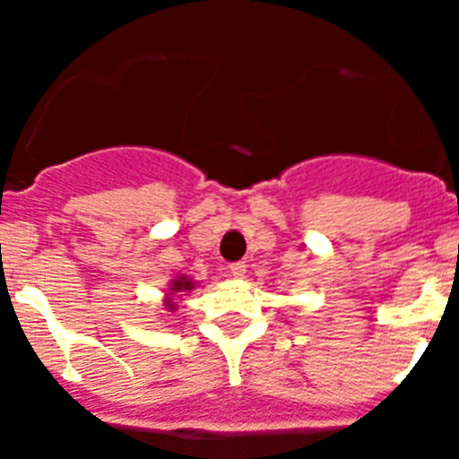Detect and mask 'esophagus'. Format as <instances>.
<instances>
[{
  "instance_id": "esophagus-1",
  "label": "esophagus",
  "mask_w": 459,
  "mask_h": 459,
  "mask_svg": "<svg viewBox=\"0 0 459 459\" xmlns=\"http://www.w3.org/2000/svg\"><path fill=\"white\" fill-rule=\"evenodd\" d=\"M230 273H232L234 278H241V275L246 273V264H243V262H232V264H230Z\"/></svg>"
}]
</instances>
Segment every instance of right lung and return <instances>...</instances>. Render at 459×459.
<instances>
[{"label": "right lung", "instance_id": "right-lung-1", "mask_svg": "<svg viewBox=\"0 0 459 459\" xmlns=\"http://www.w3.org/2000/svg\"><path fill=\"white\" fill-rule=\"evenodd\" d=\"M195 290V282L193 278H188V275H177V278L169 282V290H168V296H165V307H168L169 312L177 310V299H181V294L184 291H190Z\"/></svg>", "mask_w": 459, "mask_h": 459}]
</instances>
